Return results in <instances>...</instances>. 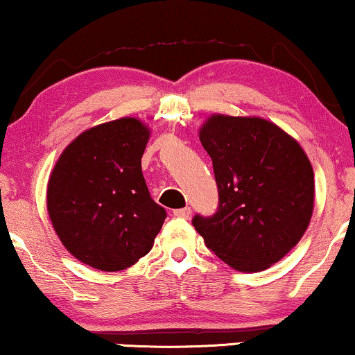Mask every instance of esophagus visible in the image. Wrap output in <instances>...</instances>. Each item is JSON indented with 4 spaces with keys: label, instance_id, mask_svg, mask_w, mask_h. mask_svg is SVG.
<instances>
[{
    "label": "esophagus",
    "instance_id": "1",
    "mask_svg": "<svg viewBox=\"0 0 355 355\" xmlns=\"http://www.w3.org/2000/svg\"><path fill=\"white\" fill-rule=\"evenodd\" d=\"M173 213H174V216H178V218H189L191 216L192 210H191V207H184V208H178V210H174Z\"/></svg>",
    "mask_w": 355,
    "mask_h": 355
}]
</instances>
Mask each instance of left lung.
I'll return each instance as SVG.
<instances>
[{"mask_svg": "<svg viewBox=\"0 0 355 355\" xmlns=\"http://www.w3.org/2000/svg\"><path fill=\"white\" fill-rule=\"evenodd\" d=\"M200 142L213 163L218 208L192 225L232 268H270L300 241L313 211V169L278 125L260 118L211 116Z\"/></svg>", "mask_w": 355, "mask_h": 355, "instance_id": "1", "label": "left lung"}]
</instances>
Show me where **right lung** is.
<instances>
[{
	"label": "right lung",
	"mask_w": 355,
	"mask_h": 355,
	"mask_svg": "<svg viewBox=\"0 0 355 355\" xmlns=\"http://www.w3.org/2000/svg\"><path fill=\"white\" fill-rule=\"evenodd\" d=\"M148 135L139 119H116L82 132L58 159L48 182V213L82 263L119 271L152 249L166 210L150 196L142 174Z\"/></svg>",
	"instance_id": "1"
}]
</instances>
